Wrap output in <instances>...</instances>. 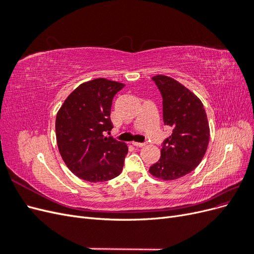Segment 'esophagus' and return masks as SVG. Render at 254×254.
<instances>
[{"label":"esophagus","instance_id":"34e87169","mask_svg":"<svg viewBox=\"0 0 254 254\" xmlns=\"http://www.w3.org/2000/svg\"><path fill=\"white\" fill-rule=\"evenodd\" d=\"M133 146H136V147H143V146L146 145V143H137V142H132Z\"/></svg>","mask_w":254,"mask_h":254}]
</instances>
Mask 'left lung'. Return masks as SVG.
Returning a JSON list of instances; mask_svg holds the SVG:
<instances>
[{
    "label": "left lung",
    "instance_id": "1",
    "mask_svg": "<svg viewBox=\"0 0 254 254\" xmlns=\"http://www.w3.org/2000/svg\"><path fill=\"white\" fill-rule=\"evenodd\" d=\"M152 80L162 95L164 125L173 132L163 141L161 157L149 172L157 178L175 180L201 162L210 140L209 123L200 99L183 84L164 75Z\"/></svg>",
    "mask_w": 254,
    "mask_h": 254
}]
</instances>
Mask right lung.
Listing matches in <instances>:
<instances>
[{"instance_id":"right-lung-1","label":"right lung","mask_w":254,"mask_h":254,"mask_svg":"<svg viewBox=\"0 0 254 254\" xmlns=\"http://www.w3.org/2000/svg\"><path fill=\"white\" fill-rule=\"evenodd\" d=\"M124 87L105 78L83 82L66 97L57 113L59 152L68 170L82 180L108 181L123 170L127 145L105 136V132L113 128L112 99Z\"/></svg>"}]
</instances>
